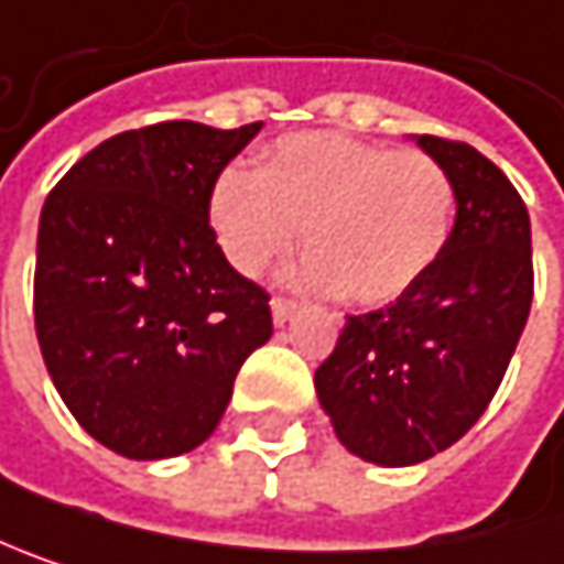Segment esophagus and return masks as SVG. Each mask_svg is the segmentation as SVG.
Masks as SVG:
<instances>
[{
  "label": "esophagus",
  "mask_w": 564,
  "mask_h": 564,
  "mask_svg": "<svg viewBox=\"0 0 564 564\" xmlns=\"http://www.w3.org/2000/svg\"><path fill=\"white\" fill-rule=\"evenodd\" d=\"M295 312H299V305L292 299H272V322L275 325H285Z\"/></svg>",
  "instance_id": "esophagus-1"
}]
</instances>
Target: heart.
<instances>
[{"label":"heart","instance_id":"1","mask_svg":"<svg viewBox=\"0 0 564 564\" xmlns=\"http://www.w3.org/2000/svg\"><path fill=\"white\" fill-rule=\"evenodd\" d=\"M453 216L443 163L328 131L282 138L256 173L229 166L209 189L216 242L239 272H262L302 229L308 259L295 275L351 305L411 292L443 256Z\"/></svg>","mask_w":564,"mask_h":564}]
</instances>
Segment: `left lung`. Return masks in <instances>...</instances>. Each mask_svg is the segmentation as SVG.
Instances as JSON below:
<instances>
[{
  "mask_svg": "<svg viewBox=\"0 0 564 564\" xmlns=\"http://www.w3.org/2000/svg\"><path fill=\"white\" fill-rule=\"evenodd\" d=\"M414 141L453 180L449 242L411 292L348 315L315 371L341 446L378 466L423 463L482 417L532 305V226L516 186L469 143Z\"/></svg>",
  "mask_w": 564,
  "mask_h": 564,
  "instance_id": "left-lung-1",
  "label": "left lung"
}]
</instances>
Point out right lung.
Listing matches in <instances>:
<instances>
[{
  "instance_id": "add662e5",
  "label": "right lung",
  "mask_w": 564,
  "mask_h": 564,
  "mask_svg": "<svg viewBox=\"0 0 564 564\" xmlns=\"http://www.w3.org/2000/svg\"><path fill=\"white\" fill-rule=\"evenodd\" d=\"M262 121L115 134L48 193L35 335L65 408L128 459L196 449L242 361L272 338L269 295L216 246L209 189Z\"/></svg>"
}]
</instances>
